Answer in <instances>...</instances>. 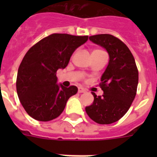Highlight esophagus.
<instances>
[{
    "instance_id": "34e87169",
    "label": "esophagus",
    "mask_w": 157,
    "mask_h": 157,
    "mask_svg": "<svg viewBox=\"0 0 157 157\" xmlns=\"http://www.w3.org/2000/svg\"><path fill=\"white\" fill-rule=\"evenodd\" d=\"M86 90L84 88H82V87H79L78 88V92L79 93H82V92H85Z\"/></svg>"
}]
</instances>
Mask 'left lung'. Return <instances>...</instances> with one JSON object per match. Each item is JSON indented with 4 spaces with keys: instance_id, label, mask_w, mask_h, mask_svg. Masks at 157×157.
Listing matches in <instances>:
<instances>
[{
    "instance_id": "left-lung-1",
    "label": "left lung",
    "mask_w": 157,
    "mask_h": 157,
    "mask_svg": "<svg viewBox=\"0 0 157 157\" xmlns=\"http://www.w3.org/2000/svg\"><path fill=\"white\" fill-rule=\"evenodd\" d=\"M96 44L104 48L109 55L107 68L101 76L103 95L97 97L86 107L87 115L100 124L118 121L127 113L136 95L139 73L134 56L123 42L111 34L89 37Z\"/></svg>"
}]
</instances>
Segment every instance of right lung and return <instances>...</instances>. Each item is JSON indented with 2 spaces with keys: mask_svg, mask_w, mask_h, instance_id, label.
<instances>
[{
  "mask_svg": "<svg viewBox=\"0 0 157 157\" xmlns=\"http://www.w3.org/2000/svg\"><path fill=\"white\" fill-rule=\"evenodd\" d=\"M88 36L54 33L27 52L17 76V92L29 116L39 121H50L61 114L65 104L78 89L57 83L56 71L65 69L72 54L85 44Z\"/></svg>",
  "mask_w": 157,
  "mask_h": 157,
  "instance_id": "obj_1",
  "label": "right lung"
}]
</instances>
